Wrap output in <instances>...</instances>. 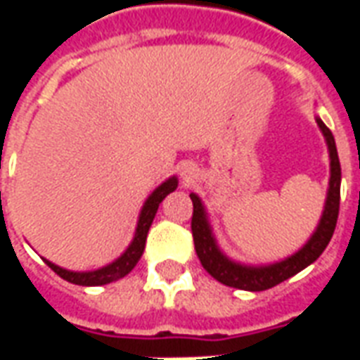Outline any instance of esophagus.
Returning a JSON list of instances; mask_svg holds the SVG:
<instances>
[{"instance_id": "1", "label": "esophagus", "mask_w": 360, "mask_h": 360, "mask_svg": "<svg viewBox=\"0 0 360 360\" xmlns=\"http://www.w3.org/2000/svg\"><path fill=\"white\" fill-rule=\"evenodd\" d=\"M183 177H185V181H191V177H193V172H191V167H185V169H183Z\"/></svg>"}]
</instances>
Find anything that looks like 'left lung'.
Segmentation results:
<instances>
[{
	"mask_svg": "<svg viewBox=\"0 0 360 360\" xmlns=\"http://www.w3.org/2000/svg\"><path fill=\"white\" fill-rule=\"evenodd\" d=\"M318 127L328 142L330 150V165H332V175H330V191H328V200H326L324 214L318 224V229L310 237V241L302 247L293 257L285 258L281 262L270 266H260V268H250V266H241L231 262L219 252L218 245L212 237L208 219L204 214V206L200 198L196 195H191L193 200V219H191V229H193V239H195L196 255L200 258V264L204 270L210 274L212 278L218 279L224 285L235 287V289H245V291H264L270 287L278 285L285 281L295 274L304 270L307 266L312 264L332 239L333 229L338 224V214H340V185H341V165L338 158V148L333 141L332 131L324 125L322 119H316Z\"/></svg>",
	"mask_w": 360,
	"mask_h": 360,
	"instance_id": "1",
	"label": "left lung"
}]
</instances>
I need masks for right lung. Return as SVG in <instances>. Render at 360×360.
Wrapping results in <instances>:
<instances>
[{"instance_id":"add662e5","label":"right lung","mask_w":360,"mask_h":360,"mask_svg":"<svg viewBox=\"0 0 360 360\" xmlns=\"http://www.w3.org/2000/svg\"><path fill=\"white\" fill-rule=\"evenodd\" d=\"M177 188V179L172 177L165 183H162L160 187L148 196V200L144 202L141 212V218H139V226H136V233H134L133 243L129 245V249L121 255V257L111 262L110 266L105 268H100V270L94 271H69L59 268V266L51 264L46 260V264L50 266L51 270L58 274L59 278L67 279L69 283H75V285H105V283H111L115 279L123 278L129 271L133 270L136 262L141 260L142 252H144V245H146V235H148V229L154 221V216H156L158 206L164 200L165 196L173 193Z\"/></svg>"}]
</instances>
